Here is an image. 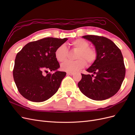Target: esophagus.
Wrapping results in <instances>:
<instances>
[{
  "label": "esophagus",
  "mask_w": 135,
  "mask_h": 135,
  "mask_svg": "<svg viewBox=\"0 0 135 135\" xmlns=\"http://www.w3.org/2000/svg\"><path fill=\"white\" fill-rule=\"evenodd\" d=\"M67 74L69 75H73V74H74V73H73V72H68L67 73Z\"/></svg>",
  "instance_id": "34e87169"
}]
</instances>
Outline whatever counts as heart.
I'll return each mask as SVG.
<instances>
[{"label":"heart","instance_id":"b5f03b06","mask_svg":"<svg viewBox=\"0 0 135 135\" xmlns=\"http://www.w3.org/2000/svg\"><path fill=\"white\" fill-rule=\"evenodd\" d=\"M73 50L76 51L75 61H67L63 63L61 68L67 72H76L86 66L87 62L91 65L95 62L97 57L96 49L89 46V43L86 40L78 38L71 43ZM55 55L56 60L60 62L66 61L69 56V50L65 44H62L56 49Z\"/></svg>","mask_w":135,"mask_h":135}]
</instances>
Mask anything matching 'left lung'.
Instances as JSON below:
<instances>
[{
	"label": "left lung",
	"instance_id": "1",
	"mask_svg": "<svg viewBox=\"0 0 135 135\" xmlns=\"http://www.w3.org/2000/svg\"><path fill=\"white\" fill-rule=\"evenodd\" d=\"M91 41L97 52V59L78 83L80 91L89 99L101 101L113 96L119 90L126 74L123 55L111 40L104 36H82ZM96 75L94 76V74Z\"/></svg>",
	"mask_w": 135,
	"mask_h": 135
}]
</instances>
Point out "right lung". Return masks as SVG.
I'll return each instance as SVG.
<instances>
[{
  "instance_id": "right-lung-1",
  "label": "right lung",
  "mask_w": 135,
  "mask_h": 135,
  "mask_svg": "<svg viewBox=\"0 0 135 135\" xmlns=\"http://www.w3.org/2000/svg\"><path fill=\"white\" fill-rule=\"evenodd\" d=\"M67 38H45L31 42L17 53L13 75L20 93L33 102H43L58 91L66 73L56 71L60 64L55 52ZM56 71L52 74L47 70ZM48 73L46 75L45 73Z\"/></svg>"
}]
</instances>
